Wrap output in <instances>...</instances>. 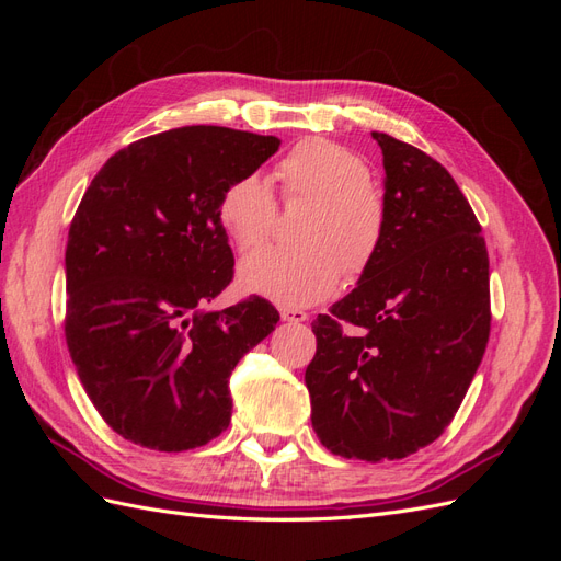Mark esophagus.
I'll list each match as a JSON object with an SVG mask.
<instances>
[{"label": "esophagus", "instance_id": "esophagus-1", "mask_svg": "<svg viewBox=\"0 0 561 561\" xmlns=\"http://www.w3.org/2000/svg\"><path fill=\"white\" fill-rule=\"evenodd\" d=\"M280 318H283L285 322H304V320L309 318V313H307V311H301V309L283 307V309H280Z\"/></svg>", "mask_w": 561, "mask_h": 561}]
</instances>
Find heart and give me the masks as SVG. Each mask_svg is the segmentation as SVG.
Instances as JSON below:
<instances>
[{"label": "heart", "mask_w": 561, "mask_h": 561, "mask_svg": "<svg viewBox=\"0 0 561 561\" xmlns=\"http://www.w3.org/2000/svg\"><path fill=\"white\" fill-rule=\"evenodd\" d=\"M276 180L285 201H311L297 229L299 245L250 254L239 283L283 307H309L330 297L342 274L358 278L377 260L386 201L369 182L365 159L325 138L297 142L276 165ZM217 217L233 245L250 252L274 233L278 206L260 175H243L225 190Z\"/></svg>", "instance_id": "b5f03b06"}]
</instances>
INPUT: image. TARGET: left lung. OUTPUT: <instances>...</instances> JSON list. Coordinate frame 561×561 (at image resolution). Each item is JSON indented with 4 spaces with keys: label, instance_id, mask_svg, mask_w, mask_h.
<instances>
[{
    "label": "left lung",
    "instance_id": "8db88e82",
    "mask_svg": "<svg viewBox=\"0 0 561 561\" xmlns=\"http://www.w3.org/2000/svg\"><path fill=\"white\" fill-rule=\"evenodd\" d=\"M371 138L383 154L386 236L358 287L313 320L304 379L320 443L377 463L445 433L482 363L491 309L482 227L447 168L386 133Z\"/></svg>",
    "mask_w": 561,
    "mask_h": 561
}]
</instances>
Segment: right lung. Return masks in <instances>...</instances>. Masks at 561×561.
I'll list each match as a JSON object with an SVG mask.
<instances>
[{
  "label": "right lung",
  "instance_id": "obj_1",
  "mask_svg": "<svg viewBox=\"0 0 561 561\" xmlns=\"http://www.w3.org/2000/svg\"><path fill=\"white\" fill-rule=\"evenodd\" d=\"M278 147L222 126L149 135L118 149L79 203L65 339L98 414L133 445L184 451L229 426L231 371L280 316L257 295L206 309L233 278L217 208Z\"/></svg>",
  "mask_w": 561,
  "mask_h": 561
}]
</instances>
